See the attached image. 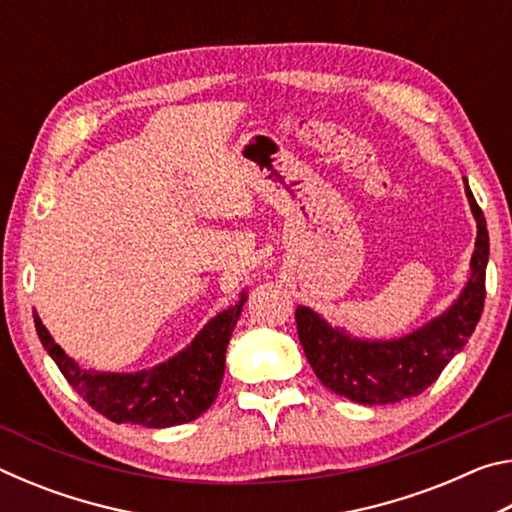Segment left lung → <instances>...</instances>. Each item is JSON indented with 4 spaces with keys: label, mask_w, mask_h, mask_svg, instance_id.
<instances>
[{
    "label": "left lung",
    "mask_w": 512,
    "mask_h": 512,
    "mask_svg": "<svg viewBox=\"0 0 512 512\" xmlns=\"http://www.w3.org/2000/svg\"><path fill=\"white\" fill-rule=\"evenodd\" d=\"M465 194L476 219L472 273L458 300L443 316L397 341H359L332 329L309 307L296 309L298 339L309 366L329 391L359 404H393L415 397L438 379L470 339L485 302L488 228L483 210L465 180Z\"/></svg>",
    "instance_id": "8db88e82"
}]
</instances>
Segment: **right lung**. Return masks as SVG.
Returning a JSON list of instances; mask_svg holds the SVG:
<instances>
[{"label": "right lung", "instance_id": "obj_1", "mask_svg": "<svg viewBox=\"0 0 512 512\" xmlns=\"http://www.w3.org/2000/svg\"><path fill=\"white\" fill-rule=\"evenodd\" d=\"M244 302L246 296H241L235 307L212 318L192 345H187V350L153 370H142L135 375L83 370L51 339L42 320L38 316H33V320H36V332L49 357L56 361L69 386L94 411L106 415L112 422L160 429L196 420L216 400L225 372V348H228Z\"/></svg>", "mask_w": 512, "mask_h": 512}]
</instances>
